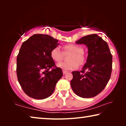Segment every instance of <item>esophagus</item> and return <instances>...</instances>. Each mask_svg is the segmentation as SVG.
Wrapping results in <instances>:
<instances>
[{"mask_svg":"<svg viewBox=\"0 0 126 126\" xmlns=\"http://www.w3.org/2000/svg\"><path fill=\"white\" fill-rule=\"evenodd\" d=\"M68 73V71H64V70H63V74H65L66 73Z\"/></svg>","mask_w":126,"mask_h":126,"instance_id":"1","label":"esophagus"}]
</instances>
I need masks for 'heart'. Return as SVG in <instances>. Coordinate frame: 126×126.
Here are the masks:
<instances>
[{
    "label": "heart",
    "instance_id": "1",
    "mask_svg": "<svg viewBox=\"0 0 126 126\" xmlns=\"http://www.w3.org/2000/svg\"><path fill=\"white\" fill-rule=\"evenodd\" d=\"M64 53H71L68 58L69 62H62L57 64V66L64 71H71L77 69L78 65H82L86 62V56L83 52L82 47L77 44H71L63 47ZM51 58L55 62H60L63 59V54L58 47L53 48L50 51Z\"/></svg>",
    "mask_w": 126,
    "mask_h": 126
}]
</instances>
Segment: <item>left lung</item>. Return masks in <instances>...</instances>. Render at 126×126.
Wrapping results in <instances>:
<instances>
[{"label": "left lung", "mask_w": 126, "mask_h": 126, "mask_svg": "<svg viewBox=\"0 0 126 126\" xmlns=\"http://www.w3.org/2000/svg\"><path fill=\"white\" fill-rule=\"evenodd\" d=\"M76 43L86 45L88 55L82 71L72 72L71 87L80 97H95L103 90L110 79L112 54L107 43L95 34L83 37Z\"/></svg>", "instance_id": "1"}]
</instances>
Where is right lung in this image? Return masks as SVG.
<instances>
[{"label":"right lung","instance_id":"add662e5","mask_svg":"<svg viewBox=\"0 0 126 126\" xmlns=\"http://www.w3.org/2000/svg\"><path fill=\"white\" fill-rule=\"evenodd\" d=\"M58 42L49 35L37 34L23 43L16 58V74L23 91L30 97H49L63 76L62 69L55 66L50 55Z\"/></svg>","mask_w":126,"mask_h":126}]
</instances>
